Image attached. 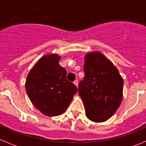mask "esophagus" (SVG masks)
Instances as JSON below:
<instances>
[{
	"mask_svg": "<svg viewBox=\"0 0 146 146\" xmlns=\"http://www.w3.org/2000/svg\"><path fill=\"white\" fill-rule=\"evenodd\" d=\"M73 82H74V84L77 87V86H78V80H75Z\"/></svg>",
	"mask_w": 146,
	"mask_h": 146,
	"instance_id": "34e87169",
	"label": "esophagus"
}]
</instances>
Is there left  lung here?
Wrapping results in <instances>:
<instances>
[{
  "instance_id": "obj_1",
  "label": "left lung",
  "mask_w": 146,
  "mask_h": 146,
  "mask_svg": "<svg viewBox=\"0 0 146 146\" xmlns=\"http://www.w3.org/2000/svg\"><path fill=\"white\" fill-rule=\"evenodd\" d=\"M85 77L78 92L86 114L94 122H104L115 113L123 97V80L117 68L103 54L88 53L83 66Z\"/></svg>"
}]
</instances>
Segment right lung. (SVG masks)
Masks as SVG:
<instances>
[{
	"label": "right lung",
	"instance_id": "right-lung-1",
	"mask_svg": "<svg viewBox=\"0 0 146 146\" xmlns=\"http://www.w3.org/2000/svg\"><path fill=\"white\" fill-rule=\"evenodd\" d=\"M58 55H44L27 77L25 89L33 104L47 116L62 114L69 107L77 88L66 79V71L59 65Z\"/></svg>",
	"mask_w": 146,
	"mask_h": 146
}]
</instances>
